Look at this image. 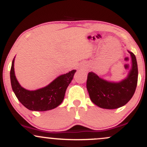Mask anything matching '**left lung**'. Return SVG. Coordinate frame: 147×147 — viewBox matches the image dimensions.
Here are the masks:
<instances>
[{
    "label": "left lung",
    "mask_w": 147,
    "mask_h": 147,
    "mask_svg": "<svg viewBox=\"0 0 147 147\" xmlns=\"http://www.w3.org/2000/svg\"><path fill=\"white\" fill-rule=\"evenodd\" d=\"M131 57V68L127 77L119 82H109L93 72L88 75L86 87L93 104L102 109L122 107L132 98L138 84V70L136 57L128 50Z\"/></svg>",
    "instance_id": "obj_1"
}]
</instances>
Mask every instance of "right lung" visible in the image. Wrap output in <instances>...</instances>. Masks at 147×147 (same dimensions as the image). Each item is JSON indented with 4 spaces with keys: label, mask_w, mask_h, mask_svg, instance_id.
<instances>
[{
    "label": "right lung",
    "mask_w": 147,
    "mask_h": 147,
    "mask_svg": "<svg viewBox=\"0 0 147 147\" xmlns=\"http://www.w3.org/2000/svg\"><path fill=\"white\" fill-rule=\"evenodd\" d=\"M14 59L10 70L12 90L20 102L30 111H46L55 109L61 104L65 90L73 79L76 70L57 77L46 86L35 90H26L20 85L14 72Z\"/></svg>",
    "instance_id": "obj_1"
}]
</instances>
